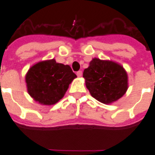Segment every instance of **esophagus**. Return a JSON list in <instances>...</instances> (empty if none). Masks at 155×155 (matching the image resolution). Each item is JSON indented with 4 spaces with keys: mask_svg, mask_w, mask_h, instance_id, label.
I'll use <instances>...</instances> for the list:
<instances>
[{
    "mask_svg": "<svg viewBox=\"0 0 155 155\" xmlns=\"http://www.w3.org/2000/svg\"><path fill=\"white\" fill-rule=\"evenodd\" d=\"M76 74H77L78 77H81V75H82V71H77V72H76Z\"/></svg>",
    "mask_w": 155,
    "mask_h": 155,
    "instance_id": "esophagus-1",
    "label": "esophagus"
}]
</instances>
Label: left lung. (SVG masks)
I'll use <instances>...</instances> for the list:
<instances>
[{"label": "left lung", "mask_w": 155, "mask_h": 155, "mask_svg": "<svg viewBox=\"0 0 155 155\" xmlns=\"http://www.w3.org/2000/svg\"><path fill=\"white\" fill-rule=\"evenodd\" d=\"M83 77L92 97L104 104L118 101L128 89L127 73L113 61L94 58L84 71Z\"/></svg>", "instance_id": "obj_1"}]
</instances>
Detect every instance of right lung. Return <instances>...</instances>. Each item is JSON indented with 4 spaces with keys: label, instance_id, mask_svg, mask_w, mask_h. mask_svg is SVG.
Wrapping results in <instances>:
<instances>
[{
    "label": "right lung",
    "instance_id": "add662e5",
    "mask_svg": "<svg viewBox=\"0 0 155 155\" xmlns=\"http://www.w3.org/2000/svg\"><path fill=\"white\" fill-rule=\"evenodd\" d=\"M76 77L69 65L53 60L33 65L26 74L25 82L30 95L40 104L51 105L63 98L69 84Z\"/></svg>",
    "mask_w": 155,
    "mask_h": 155
}]
</instances>
